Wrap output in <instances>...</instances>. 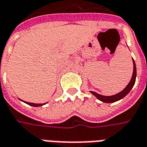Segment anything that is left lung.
Segmentation results:
<instances>
[{
	"mask_svg": "<svg viewBox=\"0 0 147 147\" xmlns=\"http://www.w3.org/2000/svg\"><path fill=\"white\" fill-rule=\"evenodd\" d=\"M133 66L134 67L132 78L131 79L130 82L128 83L127 87H126L122 92H121L118 93V94H117V95H114V96H101V95H99L98 93L94 92H91L92 93L93 95L96 96V98H98V99L101 100V101L104 102H116L117 101V100H119V99H121V98H124V97L130 92L131 89V88L133 87V85L135 84V82H136V63H135L134 60Z\"/></svg>",
	"mask_w": 147,
	"mask_h": 147,
	"instance_id": "obj_1",
	"label": "left lung"
}]
</instances>
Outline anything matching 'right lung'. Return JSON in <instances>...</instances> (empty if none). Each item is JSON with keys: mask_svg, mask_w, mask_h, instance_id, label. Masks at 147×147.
<instances>
[{"mask_svg": "<svg viewBox=\"0 0 147 147\" xmlns=\"http://www.w3.org/2000/svg\"><path fill=\"white\" fill-rule=\"evenodd\" d=\"M27 104L30 105L32 107H40V106H42L43 104H37V103H32V102H26Z\"/></svg>", "mask_w": 147, "mask_h": 147, "instance_id": "right-lung-1", "label": "right lung"}]
</instances>
